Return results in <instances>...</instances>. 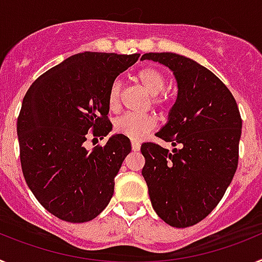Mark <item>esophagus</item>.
<instances>
[{
  "instance_id": "obj_1",
  "label": "esophagus",
  "mask_w": 262,
  "mask_h": 262,
  "mask_svg": "<svg viewBox=\"0 0 262 262\" xmlns=\"http://www.w3.org/2000/svg\"><path fill=\"white\" fill-rule=\"evenodd\" d=\"M131 147H133L134 152L140 151V143H139V142H135V140H133V142H131Z\"/></svg>"
}]
</instances>
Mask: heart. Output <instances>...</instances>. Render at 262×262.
<instances>
[{"mask_svg": "<svg viewBox=\"0 0 262 262\" xmlns=\"http://www.w3.org/2000/svg\"><path fill=\"white\" fill-rule=\"evenodd\" d=\"M136 80L140 82L148 93L152 94V103L157 107H161L165 103V98L159 96V93L165 86V77L159 69L154 67H145L136 72ZM120 98V81H113L107 94V105L110 110H117L119 107ZM155 127V119L148 114H124L115 119L114 131L120 135L127 136L131 140H142Z\"/></svg>", "mask_w": 262, "mask_h": 262, "instance_id": "obj_1", "label": "heart"}]
</instances>
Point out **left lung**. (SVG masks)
<instances>
[{"label": "left lung", "mask_w": 262, "mask_h": 262, "mask_svg": "<svg viewBox=\"0 0 262 262\" xmlns=\"http://www.w3.org/2000/svg\"><path fill=\"white\" fill-rule=\"evenodd\" d=\"M168 67L177 98L168 122L156 134L173 148L143 143L142 174L156 214L185 228L205 219L230 186L239 160L242 117L235 98L216 76L189 57L172 52L144 53Z\"/></svg>", "instance_id": "1"}]
</instances>
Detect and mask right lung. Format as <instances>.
<instances>
[{"instance_id": "1", "label": "right lung", "mask_w": 262, "mask_h": 262, "mask_svg": "<svg viewBox=\"0 0 262 262\" xmlns=\"http://www.w3.org/2000/svg\"><path fill=\"white\" fill-rule=\"evenodd\" d=\"M139 56L77 53L36 78L23 98L17 122L23 176L39 203L61 221H92L114 194L129 139L115 134L92 151L85 142L113 129L108 89Z\"/></svg>"}]
</instances>
